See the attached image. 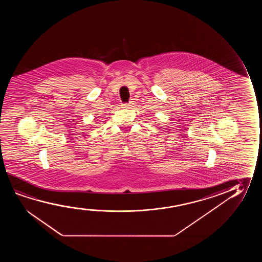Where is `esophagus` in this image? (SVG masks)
<instances>
[{"mask_svg":"<svg viewBox=\"0 0 262 262\" xmlns=\"http://www.w3.org/2000/svg\"><path fill=\"white\" fill-rule=\"evenodd\" d=\"M134 103H133V100L129 101V103H124V104H122V108H132L133 107V105Z\"/></svg>","mask_w":262,"mask_h":262,"instance_id":"esophagus-1","label":"esophagus"}]
</instances>
